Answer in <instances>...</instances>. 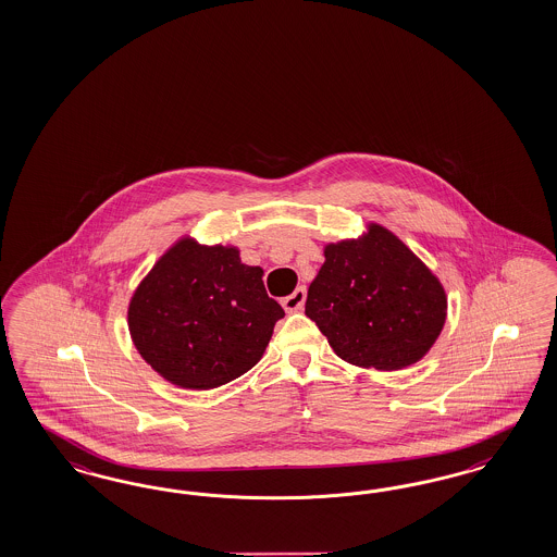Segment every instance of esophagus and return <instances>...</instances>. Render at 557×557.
<instances>
[{
	"label": "esophagus",
	"instance_id": "esophagus-1",
	"mask_svg": "<svg viewBox=\"0 0 557 557\" xmlns=\"http://www.w3.org/2000/svg\"><path fill=\"white\" fill-rule=\"evenodd\" d=\"M304 302H306V287H296L289 296L282 300V306L286 312H298V310H302Z\"/></svg>",
	"mask_w": 557,
	"mask_h": 557
}]
</instances>
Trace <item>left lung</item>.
<instances>
[{
  "instance_id": "obj_1",
  "label": "left lung",
  "mask_w": 557,
  "mask_h": 557,
  "mask_svg": "<svg viewBox=\"0 0 557 557\" xmlns=\"http://www.w3.org/2000/svg\"><path fill=\"white\" fill-rule=\"evenodd\" d=\"M306 317L343 361L403 370L435 345L447 319V294L398 236L368 222L363 235L324 245Z\"/></svg>"
}]
</instances>
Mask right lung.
<instances>
[{
    "label": "right lung",
    "instance_id": "right-lung-1",
    "mask_svg": "<svg viewBox=\"0 0 557 557\" xmlns=\"http://www.w3.org/2000/svg\"><path fill=\"white\" fill-rule=\"evenodd\" d=\"M284 308L263 270L235 245L177 238L136 286L128 331L136 351L169 384L212 389L247 373L265 354Z\"/></svg>",
    "mask_w": 557,
    "mask_h": 557
}]
</instances>
